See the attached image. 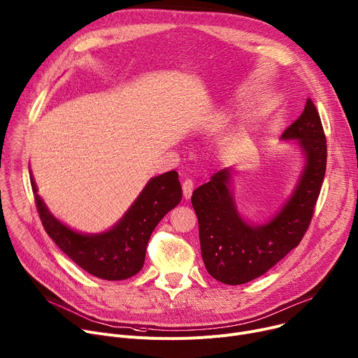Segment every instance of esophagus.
Returning <instances> with one entry per match:
<instances>
[{"instance_id": "esophagus-1", "label": "esophagus", "mask_w": 358, "mask_h": 358, "mask_svg": "<svg viewBox=\"0 0 358 358\" xmlns=\"http://www.w3.org/2000/svg\"><path fill=\"white\" fill-rule=\"evenodd\" d=\"M182 191L185 198H191L194 192V180L192 179H185L182 183Z\"/></svg>"}]
</instances>
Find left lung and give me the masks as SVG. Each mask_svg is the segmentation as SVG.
Instances as JSON below:
<instances>
[{"label": "left lung", "instance_id": "8db88e82", "mask_svg": "<svg viewBox=\"0 0 358 358\" xmlns=\"http://www.w3.org/2000/svg\"><path fill=\"white\" fill-rule=\"evenodd\" d=\"M282 138L298 140L306 162L295 191L268 222L251 225L241 218L229 191L231 169L192 194L203 264L218 282L243 285L264 275L299 245L310 224L327 171L325 133L312 99Z\"/></svg>", "mask_w": 358, "mask_h": 358}]
</instances>
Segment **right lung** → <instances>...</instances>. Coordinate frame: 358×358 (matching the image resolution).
Wrapping results in <instances>:
<instances>
[{"instance_id":"right-lung-1","label":"right lung","mask_w":358,"mask_h":358,"mask_svg":"<svg viewBox=\"0 0 358 358\" xmlns=\"http://www.w3.org/2000/svg\"><path fill=\"white\" fill-rule=\"evenodd\" d=\"M37 213L49 237L79 267L103 280H124L144 264L145 247L160 220L182 199L178 172L149 180L125 215L110 231L80 234L55 218L37 194L30 176Z\"/></svg>"}]
</instances>
